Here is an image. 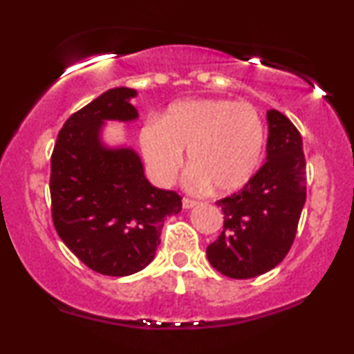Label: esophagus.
Here are the masks:
<instances>
[{"mask_svg":"<svg viewBox=\"0 0 354 354\" xmlns=\"http://www.w3.org/2000/svg\"><path fill=\"white\" fill-rule=\"evenodd\" d=\"M198 205V201L192 200V198H183L182 200V206L185 207V209H192V207H195Z\"/></svg>","mask_w":354,"mask_h":354,"instance_id":"esophagus-1","label":"esophagus"}]
</instances>
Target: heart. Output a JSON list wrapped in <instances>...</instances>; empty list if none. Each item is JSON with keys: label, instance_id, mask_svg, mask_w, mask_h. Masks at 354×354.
I'll list each match as a JSON object with an SVG mask.
<instances>
[{"label": "heart", "instance_id": "obj_1", "mask_svg": "<svg viewBox=\"0 0 354 354\" xmlns=\"http://www.w3.org/2000/svg\"><path fill=\"white\" fill-rule=\"evenodd\" d=\"M264 124L253 106L230 100H183L171 104L161 122L148 120L140 145L149 176L171 185L185 161L195 190H240L258 171L264 151Z\"/></svg>", "mask_w": 354, "mask_h": 354}]
</instances>
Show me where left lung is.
<instances>
[{
    "label": "left lung",
    "mask_w": 354,
    "mask_h": 354,
    "mask_svg": "<svg viewBox=\"0 0 354 354\" xmlns=\"http://www.w3.org/2000/svg\"><path fill=\"white\" fill-rule=\"evenodd\" d=\"M266 162L239 193L216 203L224 230L206 250L212 268L230 279H251L282 263L306 201L303 140L292 120L268 111Z\"/></svg>",
    "instance_id": "left-lung-1"
}]
</instances>
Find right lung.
Here are the masks:
<instances>
[{"instance_id": "obj_1", "label": "right lung", "mask_w": 354, "mask_h": 354, "mask_svg": "<svg viewBox=\"0 0 354 354\" xmlns=\"http://www.w3.org/2000/svg\"><path fill=\"white\" fill-rule=\"evenodd\" d=\"M137 91L111 88L71 115L51 154V212L57 235L95 272L124 277L154 259L167 216L182 198L153 187L142 159L129 147L101 140L106 120L132 122Z\"/></svg>"}]
</instances>
